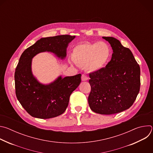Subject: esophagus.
I'll return each instance as SVG.
<instances>
[{
  "label": "esophagus",
  "instance_id": "1",
  "mask_svg": "<svg viewBox=\"0 0 153 153\" xmlns=\"http://www.w3.org/2000/svg\"><path fill=\"white\" fill-rule=\"evenodd\" d=\"M87 80H88V77H87V76L85 74H82V81H86Z\"/></svg>",
  "mask_w": 153,
  "mask_h": 153
}]
</instances>
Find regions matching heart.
<instances>
[{
  "instance_id": "heart-1",
  "label": "heart",
  "mask_w": 153,
  "mask_h": 153,
  "mask_svg": "<svg viewBox=\"0 0 153 153\" xmlns=\"http://www.w3.org/2000/svg\"><path fill=\"white\" fill-rule=\"evenodd\" d=\"M111 55V48L106 42H85L74 47L71 59L76 64L85 67L87 71L92 73L102 70Z\"/></svg>"
}]
</instances>
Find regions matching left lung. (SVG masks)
Masks as SVG:
<instances>
[{
	"label": "left lung",
	"instance_id": "left-lung-1",
	"mask_svg": "<svg viewBox=\"0 0 153 153\" xmlns=\"http://www.w3.org/2000/svg\"><path fill=\"white\" fill-rule=\"evenodd\" d=\"M113 50L105 68L90 74L91 110L100 114H113L132 106L140 90V70L132 52L113 37H103Z\"/></svg>",
	"mask_w": 153,
	"mask_h": 153
}]
</instances>
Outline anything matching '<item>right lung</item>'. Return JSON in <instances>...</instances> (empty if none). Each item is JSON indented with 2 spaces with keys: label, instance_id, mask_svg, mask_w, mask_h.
<instances>
[{
  "label": "right lung",
  "instance_id": "right-lung-1",
  "mask_svg": "<svg viewBox=\"0 0 153 153\" xmlns=\"http://www.w3.org/2000/svg\"><path fill=\"white\" fill-rule=\"evenodd\" d=\"M75 36L60 35L42 38L22 54L14 74L16 97L31 116L50 119L63 114L68 105L70 97L81 82V74L62 78L59 76L48 85L37 81L31 71V62L39 53L48 51L63 59L68 43Z\"/></svg>",
  "mask_w": 153,
  "mask_h": 153
}]
</instances>
